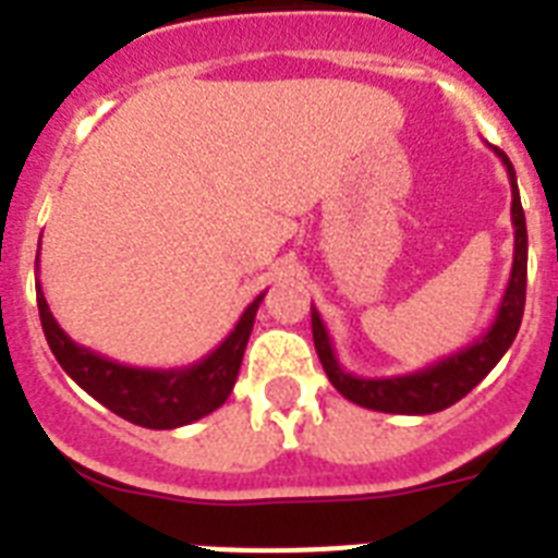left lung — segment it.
Wrapping results in <instances>:
<instances>
[{
    "label": "left lung",
    "mask_w": 558,
    "mask_h": 558,
    "mask_svg": "<svg viewBox=\"0 0 558 558\" xmlns=\"http://www.w3.org/2000/svg\"><path fill=\"white\" fill-rule=\"evenodd\" d=\"M493 153L504 161L507 177L512 187V228H515V248H512V271L510 283L504 289L501 304L495 313L493 327L475 339L469 348L451 353V356L423 367V371L402 373V376H353L339 365L336 350H332L330 332L324 327L322 315L313 306V341L322 359L324 373L332 381V388L341 397L356 402L371 411H385V414H434L442 408L454 405L463 399L486 373L493 371L501 356L515 341V332L521 327L524 315V298H527V222H524V208H521L519 185H515V170H512L507 153L493 147Z\"/></svg>",
    "instance_id": "1"
}]
</instances>
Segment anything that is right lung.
<instances>
[{"instance_id":"right-lung-1","label":"right lung","mask_w":558,"mask_h":558,"mask_svg":"<svg viewBox=\"0 0 558 558\" xmlns=\"http://www.w3.org/2000/svg\"><path fill=\"white\" fill-rule=\"evenodd\" d=\"M263 295L266 292H260L245 306V313L240 315V322L228 332L226 341L217 350H210L208 356L199 359L196 365L156 371V367L121 365V362L100 356L95 350L74 344L63 332V327L54 322L43 287L37 283L39 322H43L48 348L60 367L112 414L124 416L142 428H156V432L196 423L226 402L228 393L234 390L240 365H243L245 344L252 336L254 315H257Z\"/></svg>"}]
</instances>
